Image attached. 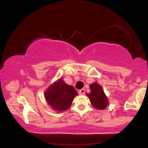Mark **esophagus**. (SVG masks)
Here are the masks:
<instances>
[{
    "label": "esophagus",
    "mask_w": 148,
    "mask_h": 148,
    "mask_svg": "<svg viewBox=\"0 0 148 148\" xmlns=\"http://www.w3.org/2000/svg\"><path fill=\"white\" fill-rule=\"evenodd\" d=\"M84 93H85V90L84 88L80 90L79 91V94H81V95H84Z\"/></svg>",
    "instance_id": "obj_1"
}]
</instances>
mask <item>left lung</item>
I'll use <instances>...</instances> for the list:
<instances>
[{"instance_id": "1", "label": "left lung", "mask_w": 148, "mask_h": 148, "mask_svg": "<svg viewBox=\"0 0 148 148\" xmlns=\"http://www.w3.org/2000/svg\"><path fill=\"white\" fill-rule=\"evenodd\" d=\"M90 93L86 94L95 108L99 110H104L109 105L107 95H105L103 88L97 82H94L90 85Z\"/></svg>"}]
</instances>
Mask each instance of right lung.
Wrapping results in <instances>:
<instances>
[{
  "label": "right lung",
  "mask_w": 148,
  "mask_h": 148,
  "mask_svg": "<svg viewBox=\"0 0 148 148\" xmlns=\"http://www.w3.org/2000/svg\"><path fill=\"white\" fill-rule=\"evenodd\" d=\"M77 95L78 93L75 88L67 84L61 78L49 86L44 92L47 103L52 109L58 112L69 109Z\"/></svg>",
  "instance_id": "obj_1"
}]
</instances>
